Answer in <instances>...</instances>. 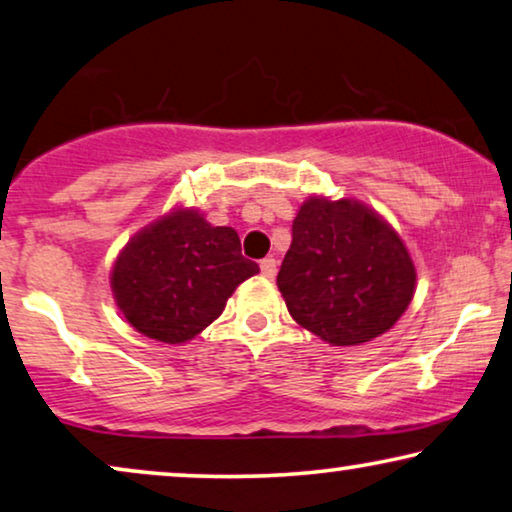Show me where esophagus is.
<instances>
[{
    "mask_svg": "<svg viewBox=\"0 0 512 512\" xmlns=\"http://www.w3.org/2000/svg\"><path fill=\"white\" fill-rule=\"evenodd\" d=\"M259 269H262L264 278H273V276H276V259L264 257L262 262H259Z\"/></svg>",
    "mask_w": 512,
    "mask_h": 512,
    "instance_id": "1",
    "label": "esophagus"
}]
</instances>
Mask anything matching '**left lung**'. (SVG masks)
<instances>
[{
  "label": "left lung",
  "instance_id": "obj_1",
  "mask_svg": "<svg viewBox=\"0 0 512 512\" xmlns=\"http://www.w3.org/2000/svg\"><path fill=\"white\" fill-rule=\"evenodd\" d=\"M415 278L401 236L373 208L308 197L276 283L301 327L329 345H362L397 325Z\"/></svg>",
  "mask_w": 512,
  "mask_h": 512
}]
</instances>
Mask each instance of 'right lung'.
Segmentation results:
<instances>
[{
    "label": "right lung",
    "instance_id": "1",
    "mask_svg": "<svg viewBox=\"0 0 512 512\" xmlns=\"http://www.w3.org/2000/svg\"><path fill=\"white\" fill-rule=\"evenodd\" d=\"M259 273L232 227L174 208L134 234L111 271L115 304L139 334L185 343L201 334L243 280Z\"/></svg>",
    "mask_w": 512,
    "mask_h": 512
}]
</instances>
